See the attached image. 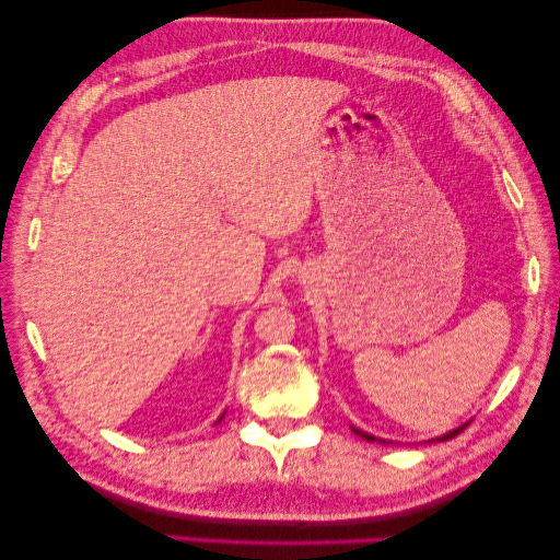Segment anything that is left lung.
I'll list each match as a JSON object with an SVG mask.
<instances>
[{
    "label": "left lung",
    "instance_id": "obj_1",
    "mask_svg": "<svg viewBox=\"0 0 560 560\" xmlns=\"http://www.w3.org/2000/svg\"><path fill=\"white\" fill-rule=\"evenodd\" d=\"M466 429V424H462V427H456V429H452V432H446V434H442V436H436V439H432V442H446V439H454L456 434H462ZM352 432L357 434V436H362V439H366V442H380V444H387L384 442V439H377V436H372V434H366V432H362V429H357V427H352Z\"/></svg>",
    "mask_w": 560,
    "mask_h": 560
}]
</instances>
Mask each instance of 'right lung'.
Segmentation results:
<instances>
[{
  "label": "right lung",
  "instance_id": "right-lung-1",
  "mask_svg": "<svg viewBox=\"0 0 560 560\" xmlns=\"http://www.w3.org/2000/svg\"><path fill=\"white\" fill-rule=\"evenodd\" d=\"M223 417H225V415H220V419H223ZM220 419H218V421H220Z\"/></svg>",
  "mask_w": 560,
  "mask_h": 560
}]
</instances>
